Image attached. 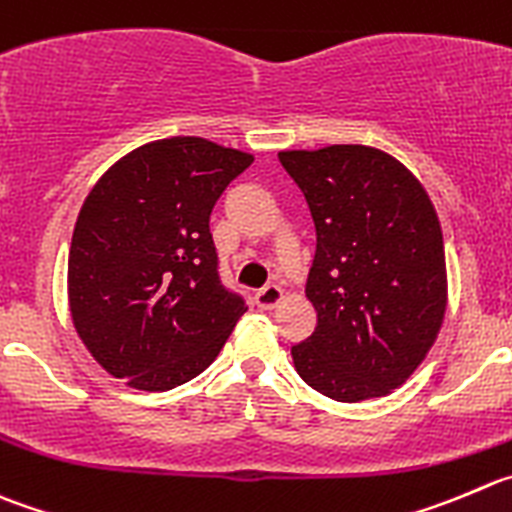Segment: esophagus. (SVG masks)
I'll return each mask as SVG.
<instances>
[{"instance_id": "obj_1", "label": "esophagus", "mask_w": 512, "mask_h": 512, "mask_svg": "<svg viewBox=\"0 0 512 512\" xmlns=\"http://www.w3.org/2000/svg\"><path fill=\"white\" fill-rule=\"evenodd\" d=\"M281 299H284V289L276 284H269L261 291H256V304H259V309H274V306L281 304Z\"/></svg>"}]
</instances>
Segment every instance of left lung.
Returning a JSON list of instances; mask_svg holds the SVG:
<instances>
[{
  "instance_id": "left-lung-1",
  "label": "left lung",
  "mask_w": 512,
  "mask_h": 512,
  "mask_svg": "<svg viewBox=\"0 0 512 512\" xmlns=\"http://www.w3.org/2000/svg\"><path fill=\"white\" fill-rule=\"evenodd\" d=\"M316 226L306 299L316 329L291 347L299 377L337 402L412 377L447 311L440 218L417 175L369 145L281 150Z\"/></svg>"
}]
</instances>
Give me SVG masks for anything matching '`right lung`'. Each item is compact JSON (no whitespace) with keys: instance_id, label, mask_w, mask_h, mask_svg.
Instances as JSON below:
<instances>
[{"instance_id":"1","label":"right lung","mask_w":512,"mask_h":512,"mask_svg":"<svg viewBox=\"0 0 512 512\" xmlns=\"http://www.w3.org/2000/svg\"><path fill=\"white\" fill-rule=\"evenodd\" d=\"M251 153L163 138L102 173L77 216L67 301L77 337L107 374L143 392L198 377L246 304L218 281L211 211Z\"/></svg>"}]
</instances>
